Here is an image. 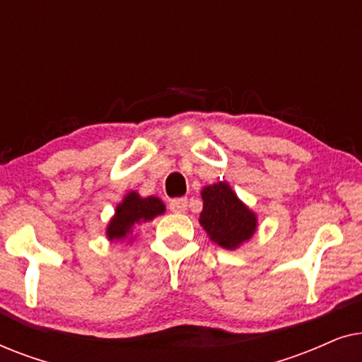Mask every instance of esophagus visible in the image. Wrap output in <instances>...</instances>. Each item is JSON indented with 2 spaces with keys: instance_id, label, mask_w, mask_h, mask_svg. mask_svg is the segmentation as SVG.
I'll list each match as a JSON object with an SVG mask.
<instances>
[{
  "instance_id": "obj_1",
  "label": "esophagus",
  "mask_w": 362,
  "mask_h": 362,
  "mask_svg": "<svg viewBox=\"0 0 362 362\" xmlns=\"http://www.w3.org/2000/svg\"><path fill=\"white\" fill-rule=\"evenodd\" d=\"M170 209L173 212H185L187 209V199L186 197H177V199L170 201Z\"/></svg>"
}]
</instances>
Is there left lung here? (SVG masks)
Segmentation results:
<instances>
[{
    "instance_id": "1",
    "label": "left lung",
    "mask_w": 362,
    "mask_h": 362,
    "mask_svg": "<svg viewBox=\"0 0 362 362\" xmlns=\"http://www.w3.org/2000/svg\"><path fill=\"white\" fill-rule=\"evenodd\" d=\"M202 212L199 224L212 242L222 249L234 250L257 230V216L242 202L224 181L201 191Z\"/></svg>"
}]
</instances>
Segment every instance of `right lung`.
<instances>
[{
	"label": "right lung",
	"instance_id": "add662e5",
	"mask_svg": "<svg viewBox=\"0 0 362 362\" xmlns=\"http://www.w3.org/2000/svg\"><path fill=\"white\" fill-rule=\"evenodd\" d=\"M166 211L160 197H141L136 191H130L117 206L115 216L107 226L108 240H123L132 234L133 227L140 222H148Z\"/></svg>",
	"mask_w": 362,
	"mask_h": 362
}]
</instances>
